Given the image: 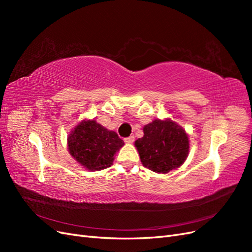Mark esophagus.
Wrapping results in <instances>:
<instances>
[{
  "label": "esophagus",
  "mask_w": 252,
  "mask_h": 252,
  "mask_svg": "<svg viewBox=\"0 0 252 252\" xmlns=\"http://www.w3.org/2000/svg\"><path fill=\"white\" fill-rule=\"evenodd\" d=\"M124 141H125V143H127V144H131V143L134 142V136H128V138H125V139H124Z\"/></svg>",
  "instance_id": "esophagus-1"
}]
</instances>
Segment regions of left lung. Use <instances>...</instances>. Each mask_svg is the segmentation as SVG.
<instances>
[{
	"label": "left lung",
	"mask_w": 252,
	"mask_h": 252,
	"mask_svg": "<svg viewBox=\"0 0 252 252\" xmlns=\"http://www.w3.org/2000/svg\"><path fill=\"white\" fill-rule=\"evenodd\" d=\"M143 138L134 142L143 166L157 173L181 167L189 155L185 129L170 119H156L143 128Z\"/></svg>",
	"instance_id": "left-lung-1"
}]
</instances>
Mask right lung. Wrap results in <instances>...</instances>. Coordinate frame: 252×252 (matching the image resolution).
<instances>
[{"mask_svg": "<svg viewBox=\"0 0 252 252\" xmlns=\"http://www.w3.org/2000/svg\"><path fill=\"white\" fill-rule=\"evenodd\" d=\"M124 146L117 132L98 124L94 119H84L67 138V149L83 168L98 171L110 167L114 156Z\"/></svg>", "mask_w": 252, "mask_h": 252, "instance_id": "1", "label": "right lung"}]
</instances>
